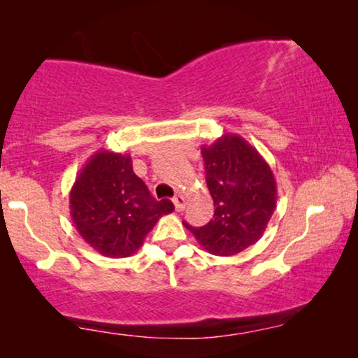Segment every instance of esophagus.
Returning <instances> with one entry per match:
<instances>
[{"label": "esophagus", "mask_w": 358, "mask_h": 358, "mask_svg": "<svg viewBox=\"0 0 358 358\" xmlns=\"http://www.w3.org/2000/svg\"><path fill=\"white\" fill-rule=\"evenodd\" d=\"M173 204H175L176 211H182V209L185 208V198H183V194H176V196L173 198Z\"/></svg>", "instance_id": "esophagus-1"}]
</instances>
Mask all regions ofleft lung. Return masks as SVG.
I'll use <instances>...</instances> for the list:
<instances>
[{"label": "left lung", "instance_id": "obj_1", "mask_svg": "<svg viewBox=\"0 0 358 358\" xmlns=\"http://www.w3.org/2000/svg\"><path fill=\"white\" fill-rule=\"evenodd\" d=\"M214 216L185 227L213 255H236L264 236L276 208V182L266 160L244 137L222 134L201 147Z\"/></svg>", "mask_w": 358, "mask_h": 358}]
</instances>
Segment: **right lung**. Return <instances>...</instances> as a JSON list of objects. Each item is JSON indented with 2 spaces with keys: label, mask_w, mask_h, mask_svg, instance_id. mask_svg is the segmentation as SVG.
I'll use <instances>...</instances> for the list:
<instances>
[{
  "label": "right lung",
  "mask_w": 358,
  "mask_h": 358,
  "mask_svg": "<svg viewBox=\"0 0 358 358\" xmlns=\"http://www.w3.org/2000/svg\"><path fill=\"white\" fill-rule=\"evenodd\" d=\"M175 206L157 201L132 170L129 154L98 150L80 170L70 189V216L78 234L98 254L131 257L157 221Z\"/></svg>",
  "instance_id": "right-lung-1"
}]
</instances>
